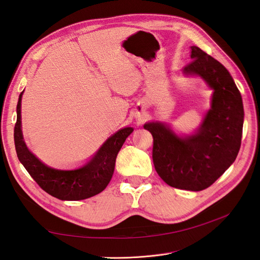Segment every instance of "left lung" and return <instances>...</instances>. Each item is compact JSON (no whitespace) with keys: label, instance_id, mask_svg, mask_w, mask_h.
Listing matches in <instances>:
<instances>
[{"label":"left lung","instance_id":"obj_1","mask_svg":"<svg viewBox=\"0 0 260 260\" xmlns=\"http://www.w3.org/2000/svg\"><path fill=\"white\" fill-rule=\"evenodd\" d=\"M183 72L199 75L214 90L211 108L200 130L179 138L160 122L144 124L153 136V162L168 185L202 191L223 175L237 158L241 147L244 111L242 96L225 67L198 46Z\"/></svg>","mask_w":260,"mask_h":260}]
</instances>
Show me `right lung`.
<instances>
[{
    "label": "right lung",
    "mask_w": 260,
    "mask_h": 260,
    "mask_svg": "<svg viewBox=\"0 0 260 260\" xmlns=\"http://www.w3.org/2000/svg\"><path fill=\"white\" fill-rule=\"evenodd\" d=\"M20 93L17 104V120L14 128L15 148L19 161L43 191L61 201H80L101 193L111 181L118 152L120 151L132 128L116 132L103 144L93 158L76 170H56L45 166L28 151L21 133Z\"/></svg>",
    "instance_id": "right-lung-1"
}]
</instances>
